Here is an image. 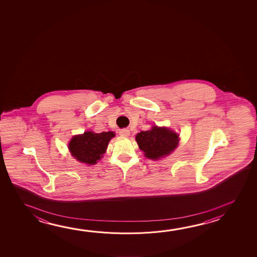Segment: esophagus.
I'll use <instances>...</instances> for the list:
<instances>
[{
  "instance_id": "1",
  "label": "esophagus",
  "mask_w": 257,
  "mask_h": 257,
  "mask_svg": "<svg viewBox=\"0 0 257 257\" xmlns=\"http://www.w3.org/2000/svg\"><path fill=\"white\" fill-rule=\"evenodd\" d=\"M119 135H121V136H123V137H127V136L130 135V131L128 130V129H122V130H120V132H119Z\"/></svg>"
}]
</instances>
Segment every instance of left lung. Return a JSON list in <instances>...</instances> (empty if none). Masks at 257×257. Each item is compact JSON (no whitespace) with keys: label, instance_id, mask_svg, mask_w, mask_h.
<instances>
[{"label":"left lung","instance_id":"left-lung-1","mask_svg":"<svg viewBox=\"0 0 257 257\" xmlns=\"http://www.w3.org/2000/svg\"><path fill=\"white\" fill-rule=\"evenodd\" d=\"M179 135L165 127H152L136 135V142L145 157L152 160L169 155L177 148Z\"/></svg>","mask_w":257,"mask_h":257}]
</instances>
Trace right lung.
Segmentation results:
<instances>
[{
  "label": "right lung",
  "instance_id": "1",
  "mask_svg": "<svg viewBox=\"0 0 257 257\" xmlns=\"http://www.w3.org/2000/svg\"><path fill=\"white\" fill-rule=\"evenodd\" d=\"M114 136L113 132H103L101 134L85 132L83 135L72 137L69 143V150L80 162L96 164L103 157L110 140Z\"/></svg>",
  "mask_w": 257,
  "mask_h": 257
}]
</instances>
